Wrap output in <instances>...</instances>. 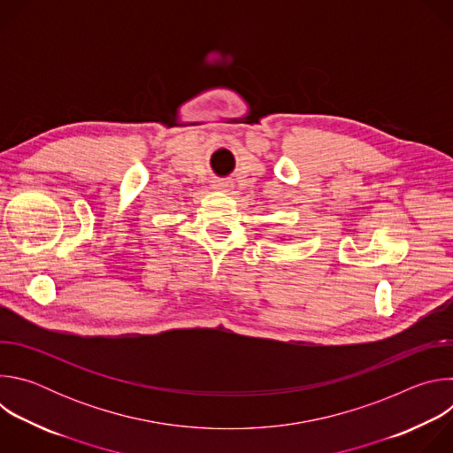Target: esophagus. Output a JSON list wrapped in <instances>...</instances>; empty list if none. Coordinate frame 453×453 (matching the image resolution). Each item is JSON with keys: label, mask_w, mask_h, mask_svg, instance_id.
Segmentation results:
<instances>
[{"label": "esophagus", "mask_w": 453, "mask_h": 453, "mask_svg": "<svg viewBox=\"0 0 453 453\" xmlns=\"http://www.w3.org/2000/svg\"><path fill=\"white\" fill-rule=\"evenodd\" d=\"M231 186H233L231 180H226V179H217V180L213 182V188L219 189V191H229Z\"/></svg>", "instance_id": "1"}]
</instances>
